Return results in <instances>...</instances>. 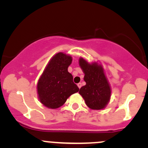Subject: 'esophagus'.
Here are the masks:
<instances>
[{
  "instance_id": "esophagus-1",
  "label": "esophagus",
  "mask_w": 148,
  "mask_h": 148,
  "mask_svg": "<svg viewBox=\"0 0 148 148\" xmlns=\"http://www.w3.org/2000/svg\"><path fill=\"white\" fill-rule=\"evenodd\" d=\"M78 87H79V88H81V86H82V84H81V83H79V84H77Z\"/></svg>"
}]
</instances>
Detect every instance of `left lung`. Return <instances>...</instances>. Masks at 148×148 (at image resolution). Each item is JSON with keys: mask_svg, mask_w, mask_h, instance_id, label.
<instances>
[{"mask_svg": "<svg viewBox=\"0 0 148 148\" xmlns=\"http://www.w3.org/2000/svg\"><path fill=\"white\" fill-rule=\"evenodd\" d=\"M79 64L86 83L80 89V95L91 109H103L109 101L111 91L102 67L97 63L89 64L84 58L79 59Z\"/></svg>", "mask_w": 148, "mask_h": 148, "instance_id": "8db88e82", "label": "left lung"}]
</instances>
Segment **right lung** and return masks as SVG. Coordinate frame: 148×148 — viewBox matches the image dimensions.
<instances>
[{"label":"right lung","mask_w":148,"mask_h":148,"mask_svg":"<svg viewBox=\"0 0 148 148\" xmlns=\"http://www.w3.org/2000/svg\"><path fill=\"white\" fill-rule=\"evenodd\" d=\"M69 56L58 53L52 58L37 84L40 102L50 108H58L65 103L71 95L79 90L73 82L67 68L72 63Z\"/></svg>","instance_id":"add662e5"}]
</instances>
